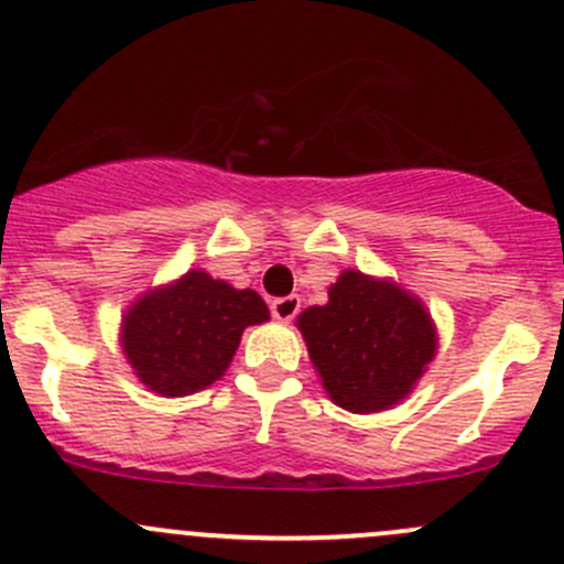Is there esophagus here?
Instances as JSON below:
<instances>
[{"instance_id":"esophagus-1","label":"esophagus","mask_w":564,"mask_h":564,"mask_svg":"<svg viewBox=\"0 0 564 564\" xmlns=\"http://www.w3.org/2000/svg\"><path fill=\"white\" fill-rule=\"evenodd\" d=\"M272 316H275L278 322H292L294 316H297L300 311V297L297 294H289V297H278L272 300Z\"/></svg>"}]
</instances>
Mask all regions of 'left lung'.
<instances>
[{
	"instance_id": "1",
	"label": "left lung",
	"mask_w": 564,
	"mask_h": 564,
	"mask_svg": "<svg viewBox=\"0 0 564 564\" xmlns=\"http://www.w3.org/2000/svg\"><path fill=\"white\" fill-rule=\"evenodd\" d=\"M322 388L349 413H380L413 393L438 352L427 305L388 278L344 270L325 305L297 316Z\"/></svg>"
}]
</instances>
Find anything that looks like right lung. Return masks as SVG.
Returning a JSON list of instances; mask_svg holds the SVG:
<instances>
[{"label": "right lung", "instance_id": "add662e5", "mask_svg": "<svg viewBox=\"0 0 564 564\" xmlns=\"http://www.w3.org/2000/svg\"><path fill=\"white\" fill-rule=\"evenodd\" d=\"M270 319L253 289L206 270L143 292L120 319V349L137 380L160 397H189L226 375L245 327Z\"/></svg>", "mask_w": 564, "mask_h": 564}]
</instances>
